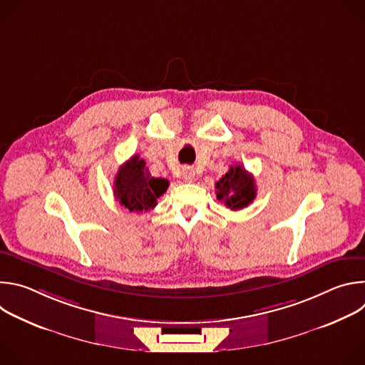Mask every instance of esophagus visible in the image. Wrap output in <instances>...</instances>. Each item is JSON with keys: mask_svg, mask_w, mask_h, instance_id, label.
Wrapping results in <instances>:
<instances>
[{"mask_svg": "<svg viewBox=\"0 0 365 365\" xmlns=\"http://www.w3.org/2000/svg\"><path fill=\"white\" fill-rule=\"evenodd\" d=\"M182 178L185 182H193L195 180V170L192 168H183L182 169Z\"/></svg>", "mask_w": 365, "mask_h": 365, "instance_id": "1", "label": "esophagus"}]
</instances>
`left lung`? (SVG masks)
Instances as JSON below:
<instances>
[{
    "mask_svg": "<svg viewBox=\"0 0 365 365\" xmlns=\"http://www.w3.org/2000/svg\"><path fill=\"white\" fill-rule=\"evenodd\" d=\"M217 197L232 211L242 210L255 199V182L241 165L231 166L217 183Z\"/></svg>",
    "mask_w": 365,
    "mask_h": 365,
    "instance_id": "8db88e82",
    "label": "left lung"
}]
</instances>
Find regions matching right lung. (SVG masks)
<instances>
[{
  "label": "right lung",
  "instance_id": "right-lung-1",
  "mask_svg": "<svg viewBox=\"0 0 365 365\" xmlns=\"http://www.w3.org/2000/svg\"><path fill=\"white\" fill-rule=\"evenodd\" d=\"M168 187L166 179L150 176L145 162L135 154L120 166L114 180V196L130 212L141 214L153 210Z\"/></svg>",
  "mask_w": 365,
  "mask_h": 365
}]
</instances>
